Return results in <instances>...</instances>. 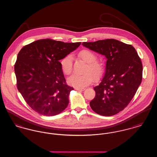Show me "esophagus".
<instances>
[{
	"label": "esophagus",
	"mask_w": 157,
	"mask_h": 157,
	"mask_svg": "<svg viewBox=\"0 0 157 157\" xmlns=\"http://www.w3.org/2000/svg\"><path fill=\"white\" fill-rule=\"evenodd\" d=\"M75 90H78V91H83L85 90V89L84 88H75Z\"/></svg>",
	"instance_id": "obj_1"
}]
</instances>
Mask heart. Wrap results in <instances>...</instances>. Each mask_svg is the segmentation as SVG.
Listing matches in <instances>:
<instances>
[{
    "instance_id": "b5f03b06",
    "label": "heart",
    "mask_w": 157,
    "mask_h": 157,
    "mask_svg": "<svg viewBox=\"0 0 157 157\" xmlns=\"http://www.w3.org/2000/svg\"><path fill=\"white\" fill-rule=\"evenodd\" d=\"M80 58L87 63L83 74H73L68 78V82L71 86L82 88L91 83L94 80L98 79L103 72V65L96 61V56L89 50H83L79 52ZM73 59L71 55L64 56L61 61V67L63 73L70 75L73 71Z\"/></svg>"
}]
</instances>
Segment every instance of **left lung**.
Wrapping results in <instances>:
<instances>
[{
	"mask_svg": "<svg viewBox=\"0 0 157 157\" xmlns=\"http://www.w3.org/2000/svg\"><path fill=\"white\" fill-rule=\"evenodd\" d=\"M82 44L107 59L104 76L94 87L96 95L90 106L99 115L117 114L130 103L141 83L140 58L131 44L113 39Z\"/></svg>",
	"mask_w": 157,
	"mask_h": 157,
	"instance_id": "8db88e82",
	"label": "left lung"
}]
</instances>
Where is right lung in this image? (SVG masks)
I'll list each match as a JSON object with an SVG mask.
<instances>
[{
	"label": "right lung",
	"mask_w": 157,
	"mask_h": 157,
	"mask_svg": "<svg viewBox=\"0 0 157 157\" xmlns=\"http://www.w3.org/2000/svg\"><path fill=\"white\" fill-rule=\"evenodd\" d=\"M81 43L46 39L21 49L14 65L17 86L32 109L41 115L53 116L67 107L74 89L66 84L59 61Z\"/></svg>",
	"instance_id": "obj_1"
}]
</instances>
